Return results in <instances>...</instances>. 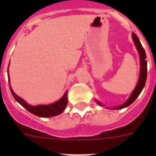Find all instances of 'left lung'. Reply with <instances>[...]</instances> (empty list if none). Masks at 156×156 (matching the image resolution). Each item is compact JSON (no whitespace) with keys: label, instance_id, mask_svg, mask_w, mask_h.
<instances>
[{"label":"left lung","instance_id":"8db88e82","mask_svg":"<svg viewBox=\"0 0 156 156\" xmlns=\"http://www.w3.org/2000/svg\"><path fill=\"white\" fill-rule=\"evenodd\" d=\"M132 39H133V43L135 44L136 48L138 50V54H139V58H140V73H139L138 82L137 83V85H136L135 88H134V90H133V92L131 93L130 96L129 97V99L126 100V102L124 103L123 104L120 105V106L112 108L110 109H121L129 106L131 104H133L134 102V100L138 98V95H140V93L142 92V90L145 87L146 81H147V61H146L147 56H146L145 50L141 44L139 39L134 33L132 34ZM95 101L100 106H104L100 101H98L96 100H95Z\"/></svg>","mask_w":156,"mask_h":156}]
</instances>
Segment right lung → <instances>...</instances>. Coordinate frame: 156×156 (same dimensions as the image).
<instances>
[{
	"mask_svg": "<svg viewBox=\"0 0 156 156\" xmlns=\"http://www.w3.org/2000/svg\"><path fill=\"white\" fill-rule=\"evenodd\" d=\"M7 73H8V80L9 83V89H10V91L13 98L23 108H25L28 112H30V113L34 114L37 116H40V117H51V116H55L61 114L66 108V105L68 103V96H67L68 92H67V90L60 100L51 104H40V105H36V106L28 104L23 99L16 95L15 93L13 92V90H12L10 86V78H9V66Z\"/></svg>",
	"mask_w": 156,
	"mask_h": 156,
	"instance_id": "right-lung-1",
	"label": "right lung"
}]
</instances>
